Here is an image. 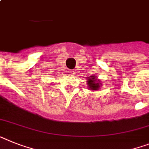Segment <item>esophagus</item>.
<instances>
[{
  "label": "esophagus",
  "mask_w": 149,
  "mask_h": 149,
  "mask_svg": "<svg viewBox=\"0 0 149 149\" xmlns=\"http://www.w3.org/2000/svg\"><path fill=\"white\" fill-rule=\"evenodd\" d=\"M68 73L71 74H74V71L72 69H70V70H68Z\"/></svg>",
  "instance_id": "34e87169"
}]
</instances>
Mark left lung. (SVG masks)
Listing matches in <instances>:
<instances>
[{"instance_id": "8db88e82", "label": "left lung", "mask_w": 149, "mask_h": 149, "mask_svg": "<svg viewBox=\"0 0 149 149\" xmlns=\"http://www.w3.org/2000/svg\"><path fill=\"white\" fill-rule=\"evenodd\" d=\"M87 82V85H88V88L93 90H98L101 87V81L100 80H96L95 75H91L90 77H88Z\"/></svg>"}]
</instances>
